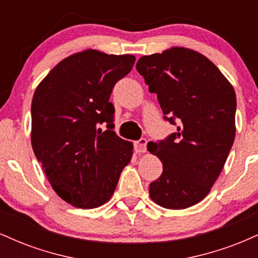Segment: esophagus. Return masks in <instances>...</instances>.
Listing matches in <instances>:
<instances>
[{"label": "esophagus", "mask_w": 258, "mask_h": 258, "mask_svg": "<svg viewBox=\"0 0 258 258\" xmlns=\"http://www.w3.org/2000/svg\"><path fill=\"white\" fill-rule=\"evenodd\" d=\"M147 139L146 138H141L139 141L135 142V150L136 153L141 154V153H146L147 152Z\"/></svg>", "instance_id": "1"}]
</instances>
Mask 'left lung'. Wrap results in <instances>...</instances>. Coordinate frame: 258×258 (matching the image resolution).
Returning <instances> with one entry per match:
<instances>
[{
    "mask_svg": "<svg viewBox=\"0 0 258 258\" xmlns=\"http://www.w3.org/2000/svg\"><path fill=\"white\" fill-rule=\"evenodd\" d=\"M136 68L158 94L165 119L178 121L177 132L148 144L162 162L150 198L165 209L193 206L210 193L234 143L235 91L209 58L185 47L143 55Z\"/></svg>",
    "mask_w": 258,
    "mask_h": 258,
    "instance_id": "1",
    "label": "left lung"
}]
</instances>
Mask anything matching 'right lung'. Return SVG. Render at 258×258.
<instances>
[{"instance_id": "right-lung-1", "label": "right lung", "mask_w": 258, "mask_h": 258, "mask_svg": "<svg viewBox=\"0 0 258 258\" xmlns=\"http://www.w3.org/2000/svg\"><path fill=\"white\" fill-rule=\"evenodd\" d=\"M135 60L132 54L84 49L59 61L35 90L32 150L53 190L79 209L110 200L131 161L133 144L112 131L115 109L109 99Z\"/></svg>"}]
</instances>
